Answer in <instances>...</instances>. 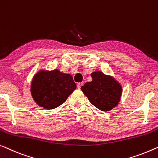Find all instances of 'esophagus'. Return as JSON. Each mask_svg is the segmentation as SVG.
Here are the masks:
<instances>
[{
  "label": "esophagus",
  "instance_id": "obj_1",
  "mask_svg": "<svg viewBox=\"0 0 158 158\" xmlns=\"http://www.w3.org/2000/svg\"><path fill=\"white\" fill-rule=\"evenodd\" d=\"M83 85V83H78L77 84V88H78V89H80L82 87V85Z\"/></svg>",
  "mask_w": 158,
  "mask_h": 158
}]
</instances>
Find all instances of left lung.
Returning <instances> with one entry per match:
<instances>
[{
    "label": "left lung",
    "mask_w": 158,
    "mask_h": 158,
    "mask_svg": "<svg viewBox=\"0 0 158 158\" xmlns=\"http://www.w3.org/2000/svg\"><path fill=\"white\" fill-rule=\"evenodd\" d=\"M93 81L81 87V90L93 106L102 111H110L120 100L122 87L110 75L102 72L91 73Z\"/></svg>",
    "instance_id": "1"
}]
</instances>
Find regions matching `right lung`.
Segmentation results:
<instances>
[{
	"mask_svg": "<svg viewBox=\"0 0 158 158\" xmlns=\"http://www.w3.org/2000/svg\"><path fill=\"white\" fill-rule=\"evenodd\" d=\"M75 88L76 84L70 74L57 69L40 70L33 78L31 92L38 106L51 110L65 102Z\"/></svg>",
	"mask_w": 158,
	"mask_h": 158,
	"instance_id": "1",
	"label": "right lung"
}]
</instances>
